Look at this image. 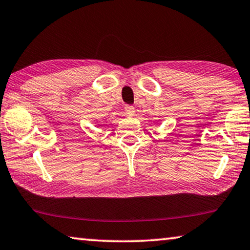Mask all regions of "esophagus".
I'll return each mask as SVG.
<instances>
[{
  "mask_svg": "<svg viewBox=\"0 0 250 250\" xmlns=\"http://www.w3.org/2000/svg\"><path fill=\"white\" fill-rule=\"evenodd\" d=\"M125 113L128 114V115H133V114H135V107H133L132 105H125Z\"/></svg>",
  "mask_w": 250,
  "mask_h": 250,
  "instance_id": "34e87169",
  "label": "esophagus"
}]
</instances>
